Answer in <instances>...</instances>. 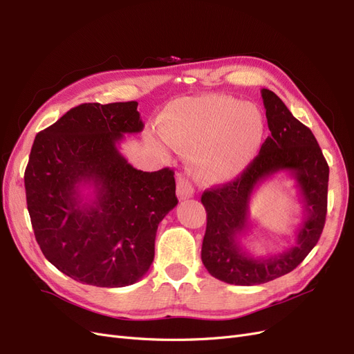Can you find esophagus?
Here are the masks:
<instances>
[{"label":"esophagus","instance_id":"1","mask_svg":"<svg viewBox=\"0 0 354 354\" xmlns=\"http://www.w3.org/2000/svg\"><path fill=\"white\" fill-rule=\"evenodd\" d=\"M194 187H192L190 181L185 178L183 174H177V196L178 199H189L194 196Z\"/></svg>","mask_w":354,"mask_h":354}]
</instances>
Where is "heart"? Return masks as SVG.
Returning a JSON list of instances; mask_svg holds the SVG:
<instances>
[{
  "label": "heart",
  "mask_w": 354,
  "mask_h": 354,
  "mask_svg": "<svg viewBox=\"0 0 354 354\" xmlns=\"http://www.w3.org/2000/svg\"><path fill=\"white\" fill-rule=\"evenodd\" d=\"M264 118L254 103L209 94L186 100L162 122L165 140L190 152L192 168L205 181L239 176L260 151Z\"/></svg>",
  "instance_id": "b5f03b06"
}]
</instances>
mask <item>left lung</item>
Returning <instances> with one entry per match:
<instances>
[{
    "label": "left lung",
    "mask_w": 354,
    "mask_h": 354,
    "mask_svg": "<svg viewBox=\"0 0 354 354\" xmlns=\"http://www.w3.org/2000/svg\"><path fill=\"white\" fill-rule=\"evenodd\" d=\"M261 97L272 136L236 180L205 190L201 198L207 209L202 263L216 279L242 286L266 283L292 272L317 243L328 207L329 167L313 133L273 91L263 88ZM279 170H288L296 178L305 217L296 232V243L288 250L252 257L240 243V236L249 228L250 196L263 180Z\"/></svg>",
    "instance_id": "8db88e82"
}]
</instances>
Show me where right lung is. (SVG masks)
Segmentation results:
<instances>
[{"label": "right lung", "instance_id": "add662e5", "mask_svg": "<svg viewBox=\"0 0 354 354\" xmlns=\"http://www.w3.org/2000/svg\"><path fill=\"white\" fill-rule=\"evenodd\" d=\"M137 102L84 103L37 134L26 203L46 259L73 281L121 288L147 273L159 223L177 205L173 169H136L120 152L140 133ZM91 187L93 196L82 195Z\"/></svg>", "mask_w": 354, "mask_h": 354}]
</instances>
